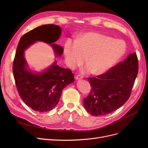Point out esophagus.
Wrapping results in <instances>:
<instances>
[{
    "label": "esophagus",
    "instance_id": "1",
    "mask_svg": "<svg viewBox=\"0 0 148 148\" xmlns=\"http://www.w3.org/2000/svg\"><path fill=\"white\" fill-rule=\"evenodd\" d=\"M83 77H84V76H83V75H78L76 76L75 78L77 79H82V78H83Z\"/></svg>",
    "mask_w": 148,
    "mask_h": 148
}]
</instances>
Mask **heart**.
Here are the masks:
<instances>
[{
	"instance_id": "1",
	"label": "heart",
	"mask_w": 148,
	"mask_h": 148,
	"mask_svg": "<svg viewBox=\"0 0 148 148\" xmlns=\"http://www.w3.org/2000/svg\"><path fill=\"white\" fill-rule=\"evenodd\" d=\"M126 51L125 44L120 39L96 32H88L78 38L75 42L67 41L64 54L70 66L82 64L85 59L88 66L94 74H101L110 69Z\"/></svg>"
}]
</instances>
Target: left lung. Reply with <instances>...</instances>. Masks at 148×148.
<instances>
[{
	"label": "left lung",
	"instance_id": "1",
	"mask_svg": "<svg viewBox=\"0 0 148 148\" xmlns=\"http://www.w3.org/2000/svg\"><path fill=\"white\" fill-rule=\"evenodd\" d=\"M138 72V60L134 52L106 73L88 78L91 89L83 99L85 109L92 115L102 116L120 108L130 96Z\"/></svg>",
	"mask_w": 148,
	"mask_h": 148
}]
</instances>
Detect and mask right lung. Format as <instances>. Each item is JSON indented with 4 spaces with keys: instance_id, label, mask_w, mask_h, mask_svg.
I'll return each mask as SVG.
<instances>
[{
    "instance_id": "obj_1",
    "label": "right lung",
    "mask_w": 148,
    "mask_h": 148,
    "mask_svg": "<svg viewBox=\"0 0 148 148\" xmlns=\"http://www.w3.org/2000/svg\"><path fill=\"white\" fill-rule=\"evenodd\" d=\"M60 34L59 26H40L25 34L16 48L12 69L18 92L26 105L39 112L54 108L60 100L62 89L74 82V75L71 70L58 66L56 62L44 72H31L26 69L24 51L36 41H41L51 44L57 55L60 56L64 52L63 47L52 44L57 41Z\"/></svg>"
}]
</instances>
